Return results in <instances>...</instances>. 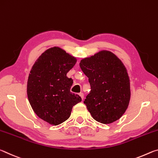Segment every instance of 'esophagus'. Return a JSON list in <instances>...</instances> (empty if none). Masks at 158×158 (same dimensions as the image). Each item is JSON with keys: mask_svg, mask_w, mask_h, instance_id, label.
<instances>
[{"mask_svg": "<svg viewBox=\"0 0 158 158\" xmlns=\"http://www.w3.org/2000/svg\"><path fill=\"white\" fill-rule=\"evenodd\" d=\"M79 95H80V97H81V99L83 100V99H84V94H83V93H82V92L79 93Z\"/></svg>", "mask_w": 158, "mask_h": 158, "instance_id": "34e87169", "label": "esophagus"}]
</instances>
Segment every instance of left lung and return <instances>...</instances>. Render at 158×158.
Returning a JSON list of instances; mask_svg holds the SVG:
<instances>
[{
    "label": "left lung",
    "mask_w": 158,
    "mask_h": 158,
    "mask_svg": "<svg viewBox=\"0 0 158 158\" xmlns=\"http://www.w3.org/2000/svg\"><path fill=\"white\" fill-rule=\"evenodd\" d=\"M80 66L91 87L84 103L92 118L103 124L120 119L131 96L130 77L123 62L111 52L102 50L82 59Z\"/></svg>",
    "instance_id": "left-lung-1"
}]
</instances>
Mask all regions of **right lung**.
<instances>
[{"instance_id": "obj_1", "label": "right lung", "mask_w": 158, "mask_h": 158, "mask_svg": "<svg viewBox=\"0 0 158 158\" xmlns=\"http://www.w3.org/2000/svg\"><path fill=\"white\" fill-rule=\"evenodd\" d=\"M77 59L60 48L53 47L41 55L32 66L27 82V96L33 111L50 125H58L71 115L81 102L71 92L73 80L66 76Z\"/></svg>"}]
</instances>
